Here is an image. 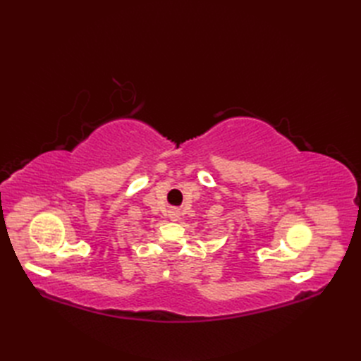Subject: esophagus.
<instances>
[{
  "mask_svg": "<svg viewBox=\"0 0 361 361\" xmlns=\"http://www.w3.org/2000/svg\"><path fill=\"white\" fill-rule=\"evenodd\" d=\"M169 217H170V220L178 221L180 219V214L178 210H171V212H169Z\"/></svg>",
  "mask_w": 361,
  "mask_h": 361,
  "instance_id": "1",
  "label": "esophagus"
}]
</instances>
